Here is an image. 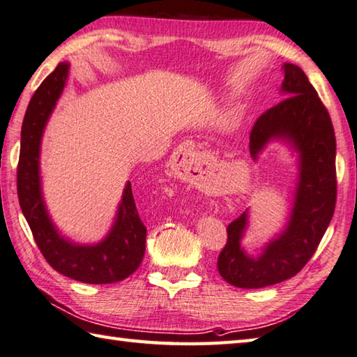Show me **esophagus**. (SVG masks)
Masks as SVG:
<instances>
[{
	"instance_id": "1",
	"label": "esophagus",
	"mask_w": 357,
	"mask_h": 357,
	"mask_svg": "<svg viewBox=\"0 0 357 357\" xmlns=\"http://www.w3.org/2000/svg\"><path fill=\"white\" fill-rule=\"evenodd\" d=\"M173 162L178 167L183 168V170H193L197 172L199 170L201 162H203V156L198 151V148L195 146L193 142H183L178 148L176 151L173 153Z\"/></svg>"
}]
</instances>
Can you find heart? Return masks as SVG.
I'll return each mask as SVG.
<instances>
[{
	"instance_id": "heart-1",
	"label": "heart",
	"mask_w": 357,
	"mask_h": 357,
	"mask_svg": "<svg viewBox=\"0 0 357 357\" xmlns=\"http://www.w3.org/2000/svg\"><path fill=\"white\" fill-rule=\"evenodd\" d=\"M242 109L241 107H238V109H236V111H234V114H232V115H234V120H241V116H242Z\"/></svg>"
}]
</instances>
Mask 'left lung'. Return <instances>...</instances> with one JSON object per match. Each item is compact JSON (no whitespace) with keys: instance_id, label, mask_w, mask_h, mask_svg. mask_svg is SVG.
I'll return each mask as SVG.
<instances>
[{"instance_id":"left-lung-1","label":"left lung","mask_w":357,"mask_h":357,"mask_svg":"<svg viewBox=\"0 0 357 357\" xmlns=\"http://www.w3.org/2000/svg\"><path fill=\"white\" fill-rule=\"evenodd\" d=\"M284 100L259 116L250 135V153L259 159L278 142L296 158L294 198L280 232L256 256L246 251L250 209L228 226V243L217 268L238 289H261L282 282L300 271L319 246L335 207V135L331 119L312 84L295 63H284Z\"/></svg>"}]
</instances>
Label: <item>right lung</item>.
<instances>
[{
  "label": "right lung",
  "instance_id": "1",
  "mask_svg": "<svg viewBox=\"0 0 357 357\" xmlns=\"http://www.w3.org/2000/svg\"><path fill=\"white\" fill-rule=\"evenodd\" d=\"M70 62H61L36 90L22 126L17 192L23 215L47 262L61 275L86 284H112L132 275L145 255L146 228L125 184L107 234L95 243L71 241L51 218L43 198L40 151L45 128L67 86Z\"/></svg>",
  "mask_w": 357,
  "mask_h": 357
}]
</instances>
